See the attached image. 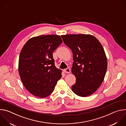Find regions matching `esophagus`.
<instances>
[{"label":"esophagus","instance_id":"esophagus-1","mask_svg":"<svg viewBox=\"0 0 126 126\" xmlns=\"http://www.w3.org/2000/svg\"><path fill=\"white\" fill-rule=\"evenodd\" d=\"M70 69L69 68H67V69H65L64 70V72L65 73H68V74H69L70 73Z\"/></svg>","mask_w":126,"mask_h":126}]
</instances>
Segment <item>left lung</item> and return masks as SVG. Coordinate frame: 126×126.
I'll return each mask as SVG.
<instances>
[{
    "label": "left lung",
    "instance_id": "8db88e82",
    "mask_svg": "<svg viewBox=\"0 0 126 126\" xmlns=\"http://www.w3.org/2000/svg\"><path fill=\"white\" fill-rule=\"evenodd\" d=\"M61 37L73 53L71 71L76 81L72 90L80 97L92 95L103 83L107 69V57L102 44L90 34H67Z\"/></svg>",
    "mask_w": 126,
    "mask_h": 126
}]
</instances>
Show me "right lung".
Wrapping results in <instances>:
<instances>
[{
  "label": "right lung",
  "instance_id": "right-lung-1",
  "mask_svg": "<svg viewBox=\"0 0 126 126\" xmlns=\"http://www.w3.org/2000/svg\"><path fill=\"white\" fill-rule=\"evenodd\" d=\"M62 42L59 35H42L31 38L23 46L18 72L24 86L33 95L48 96L61 78L62 70L55 67L53 52Z\"/></svg>",
  "mask_w": 126,
  "mask_h": 126
}]
</instances>
